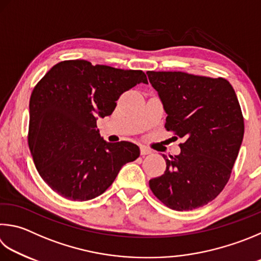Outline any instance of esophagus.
<instances>
[{"instance_id":"obj_1","label":"esophagus","mask_w":261,"mask_h":261,"mask_svg":"<svg viewBox=\"0 0 261 261\" xmlns=\"http://www.w3.org/2000/svg\"><path fill=\"white\" fill-rule=\"evenodd\" d=\"M140 154L143 156L151 154V149H149L148 147H146V146H140Z\"/></svg>"}]
</instances>
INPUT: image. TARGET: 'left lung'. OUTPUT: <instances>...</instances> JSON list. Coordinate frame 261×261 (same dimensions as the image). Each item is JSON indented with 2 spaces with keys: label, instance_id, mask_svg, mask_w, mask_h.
Segmentation results:
<instances>
[{
  "label": "left lung",
  "instance_id": "8db88e82",
  "mask_svg": "<svg viewBox=\"0 0 261 261\" xmlns=\"http://www.w3.org/2000/svg\"><path fill=\"white\" fill-rule=\"evenodd\" d=\"M162 101L165 127L180 138V154H163L167 169L149 180L159 200L177 211L203 206L230 177L244 135L242 111L225 79L184 72H147Z\"/></svg>",
  "mask_w": 261,
  "mask_h": 261
}]
</instances>
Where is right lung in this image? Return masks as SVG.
<instances>
[{
    "label": "right lung",
    "instance_id": "1",
    "mask_svg": "<svg viewBox=\"0 0 261 261\" xmlns=\"http://www.w3.org/2000/svg\"><path fill=\"white\" fill-rule=\"evenodd\" d=\"M139 83L143 70H124L87 60L55 65L30 100L28 145L42 179L65 198L89 201L106 191L121 168L139 158L129 141L107 143L98 117L111 115L121 94Z\"/></svg>",
    "mask_w": 261,
    "mask_h": 261
}]
</instances>
